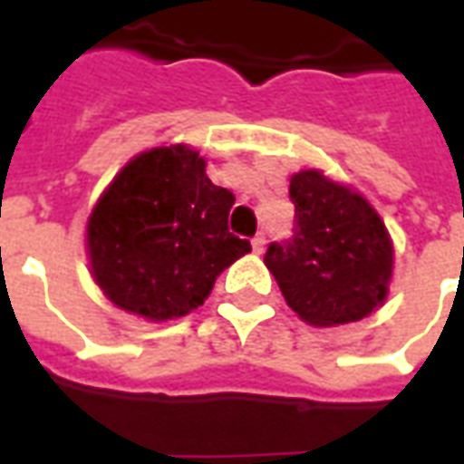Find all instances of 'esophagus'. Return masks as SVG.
<instances>
[{
	"label": "esophagus",
	"instance_id": "1",
	"mask_svg": "<svg viewBox=\"0 0 464 464\" xmlns=\"http://www.w3.org/2000/svg\"><path fill=\"white\" fill-rule=\"evenodd\" d=\"M251 243H253V253H258V256H261V253L266 251V236H263V233H258Z\"/></svg>",
	"mask_w": 464,
	"mask_h": 464
}]
</instances>
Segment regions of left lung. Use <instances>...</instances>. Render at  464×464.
Instances as JSON below:
<instances>
[{
  "label": "left lung",
  "instance_id": "8db88e82",
  "mask_svg": "<svg viewBox=\"0 0 464 464\" xmlns=\"http://www.w3.org/2000/svg\"><path fill=\"white\" fill-rule=\"evenodd\" d=\"M295 236L271 243L266 266L298 318L335 328L368 318L392 281V241L362 193L318 169L291 176Z\"/></svg>",
  "mask_w": 464,
  "mask_h": 464
}]
</instances>
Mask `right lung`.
Here are the masks:
<instances>
[{"label":"right lung","instance_id":"1","mask_svg":"<svg viewBox=\"0 0 464 464\" xmlns=\"http://www.w3.org/2000/svg\"><path fill=\"white\" fill-rule=\"evenodd\" d=\"M236 203L186 143L133 156L86 223L94 283L116 308L151 323L196 311L251 243L228 231Z\"/></svg>","mask_w":464,"mask_h":464}]
</instances>
